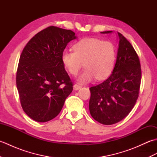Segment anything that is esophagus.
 Listing matches in <instances>:
<instances>
[{"label":"esophagus","instance_id":"esophagus-1","mask_svg":"<svg viewBox=\"0 0 157 157\" xmlns=\"http://www.w3.org/2000/svg\"><path fill=\"white\" fill-rule=\"evenodd\" d=\"M81 88L82 86L79 84H74V86H73V89H74L75 90H79Z\"/></svg>","mask_w":157,"mask_h":157}]
</instances>
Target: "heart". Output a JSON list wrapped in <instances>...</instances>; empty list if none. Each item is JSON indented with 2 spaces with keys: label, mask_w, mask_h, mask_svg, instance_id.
Here are the masks:
<instances>
[{
  "label": "heart",
  "mask_w": 157,
  "mask_h": 157,
  "mask_svg": "<svg viewBox=\"0 0 157 157\" xmlns=\"http://www.w3.org/2000/svg\"><path fill=\"white\" fill-rule=\"evenodd\" d=\"M73 49L74 52H63L61 60L65 67L73 75L78 73L84 63L86 69L79 75V82L85 84L95 78L102 80L111 74L116 58V49L112 42L84 38L73 45Z\"/></svg>",
  "instance_id": "b5f03b06"
}]
</instances>
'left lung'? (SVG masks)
I'll return each instance as SVG.
<instances>
[{
  "instance_id": "left-lung-1",
  "label": "left lung",
  "mask_w": 157,
  "mask_h": 157,
  "mask_svg": "<svg viewBox=\"0 0 157 157\" xmlns=\"http://www.w3.org/2000/svg\"><path fill=\"white\" fill-rule=\"evenodd\" d=\"M117 34L119 48L112 73L101 84L90 88V113L96 121L104 125L114 124L129 114L137 101L140 86L138 56L128 40L120 33Z\"/></svg>"
}]
</instances>
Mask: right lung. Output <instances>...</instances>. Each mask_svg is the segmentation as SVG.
Instances as JSON below:
<instances>
[{
    "mask_svg": "<svg viewBox=\"0 0 157 157\" xmlns=\"http://www.w3.org/2000/svg\"><path fill=\"white\" fill-rule=\"evenodd\" d=\"M76 38L71 30L50 26L36 34L23 50L17 88L23 110L36 121L56 117L73 90L61 55L68 43Z\"/></svg>",
    "mask_w": 157,
    "mask_h": 157,
    "instance_id": "right-lung-1",
    "label": "right lung"
}]
</instances>
